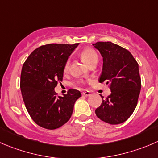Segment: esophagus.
Here are the masks:
<instances>
[{"label":"esophagus","instance_id":"34e87169","mask_svg":"<svg viewBox=\"0 0 158 158\" xmlns=\"http://www.w3.org/2000/svg\"><path fill=\"white\" fill-rule=\"evenodd\" d=\"M82 96H90V92L85 91V92H83V93H82Z\"/></svg>","mask_w":158,"mask_h":158}]
</instances>
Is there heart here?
<instances>
[{
	"mask_svg": "<svg viewBox=\"0 0 158 158\" xmlns=\"http://www.w3.org/2000/svg\"><path fill=\"white\" fill-rule=\"evenodd\" d=\"M81 56H82V59H83L89 65L93 64V62H98V58H99L98 57V55L97 53H96V52L89 48H85L84 50H82V52H81ZM69 59H67L65 65H64V73H67L69 70Z\"/></svg>",
	"mask_w": 158,
	"mask_h": 158,
	"instance_id": "b5f03b06",
	"label": "heart"
}]
</instances>
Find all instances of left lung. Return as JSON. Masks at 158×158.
Returning <instances> with one entry per match:
<instances>
[{"label": "left lung", "mask_w": 158, "mask_h": 158, "mask_svg": "<svg viewBox=\"0 0 158 158\" xmlns=\"http://www.w3.org/2000/svg\"><path fill=\"white\" fill-rule=\"evenodd\" d=\"M102 57L99 82L110 85L111 94L103 99L95 110L101 120L120 124L132 115L137 106L141 88L138 63L126 48L111 42L93 44Z\"/></svg>", "instance_id": "1"}]
</instances>
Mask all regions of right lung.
<instances>
[{
	"label": "right lung",
	"instance_id": "obj_1",
	"mask_svg": "<svg viewBox=\"0 0 158 158\" xmlns=\"http://www.w3.org/2000/svg\"><path fill=\"white\" fill-rule=\"evenodd\" d=\"M79 43L48 44L34 50L22 66L21 87L23 100L36 124L48 130L59 128L68 122L79 90L70 89L57 96L55 87L63 79L64 65Z\"/></svg>",
	"mask_w": 158,
	"mask_h": 158
}]
</instances>
